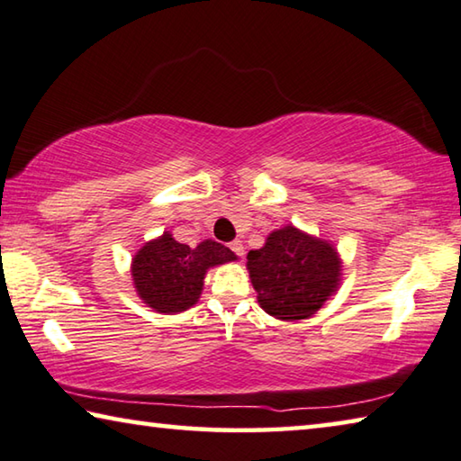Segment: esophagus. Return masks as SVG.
<instances>
[{"mask_svg": "<svg viewBox=\"0 0 461 461\" xmlns=\"http://www.w3.org/2000/svg\"><path fill=\"white\" fill-rule=\"evenodd\" d=\"M230 251L232 253H235V255H239V258H243V255H245V247H243V240H232V243H230Z\"/></svg>", "mask_w": 461, "mask_h": 461, "instance_id": "34e87169", "label": "esophagus"}]
</instances>
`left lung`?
I'll list each match as a JSON object with an SVG mask.
<instances>
[{
  "label": "left lung",
  "mask_w": 461,
  "mask_h": 461,
  "mask_svg": "<svg viewBox=\"0 0 461 461\" xmlns=\"http://www.w3.org/2000/svg\"><path fill=\"white\" fill-rule=\"evenodd\" d=\"M247 269L259 306L288 322L314 316L343 280L337 247L294 224L271 230L266 245L249 251Z\"/></svg>",
  "instance_id": "8db88e82"
}]
</instances>
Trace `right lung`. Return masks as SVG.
Returning a JSON list of instances; mask_svg holds the SVG:
<instances>
[{"instance_id": "1", "label": "right lung", "mask_w": 461, "mask_h": 461, "mask_svg": "<svg viewBox=\"0 0 461 461\" xmlns=\"http://www.w3.org/2000/svg\"><path fill=\"white\" fill-rule=\"evenodd\" d=\"M230 261H237V255L212 239L190 247L165 230L134 253L131 274L134 290L149 308L177 314L200 300L208 269Z\"/></svg>"}]
</instances>
